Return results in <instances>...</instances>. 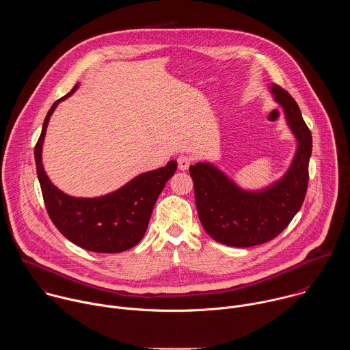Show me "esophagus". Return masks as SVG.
I'll list each match as a JSON object with an SVG mask.
<instances>
[{"mask_svg":"<svg viewBox=\"0 0 350 350\" xmlns=\"http://www.w3.org/2000/svg\"><path fill=\"white\" fill-rule=\"evenodd\" d=\"M177 163H178V169L180 170H188V167L191 166L192 163V158L191 157H187V155H181L178 159H177Z\"/></svg>","mask_w":350,"mask_h":350,"instance_id":"34e87169","label":"esophagus"}]
</instances>
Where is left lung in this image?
<instances>
[{
	"label": "left lung",
	"instance_id": "left-lung-1",
	"mask_svg": "<svg viewBox=\"0 0 350 350\" xmlns=\"http://www.w3.org/2000/svg\"><path fill=\"white\" fill-rule=\"evenodd\" d=\"M296 138V151L284 176L260 189H243L211 162L189 166L196 211L205 231L217 242L247 247L275 238L301 209L308 191L312 133L295 99L269 85Z\"/></svg>",
	"mask_w": 350,
	"mask_h": 350
}]
</instances>
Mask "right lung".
I'll use <instances>...</instances> for the list:
<instances>
[{
	"mask_svg": "<svg viewBox=\"0 0 350 350\" xmlns=\"http://www.w3.org/2000/svg\"><path fill=\"white\" fill-rule=\"evenodd\" d=\"M58 99L48 111L41 135L34 148L37 177L49 219L75 245L96 254H119L135 246L144 237L159 193L174 174L177 162L170 161L157 170L141 173L119 189L103 196L76 198L53 184L42 166V144L49 118L58 104L70 96Z\"/></svg>",
	"mask_w": 350,
	"mask_h": 350,
	"instance_id": "right-lung-1",
	"label": "right lung"
}]
</instances>
